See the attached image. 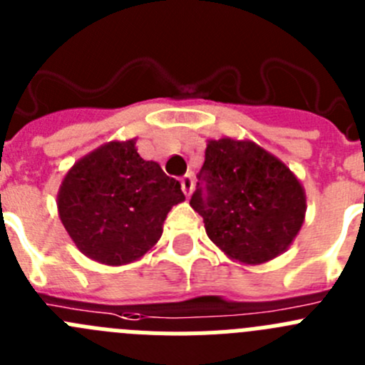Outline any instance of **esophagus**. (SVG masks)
I'll list each match as a JSON object with an SVG mask.
<instances>
[{"label":"esophagus","instance_id":"obj_1","mask_svg":"<svg viewBox=\"0 0 365 365\" xmlns=\"http://www.w3.org/2000/svg\"><path fill=\"white\" fill-rule=\"evenodd\" d=\"M180 188H182V192H185L186 197H190V193H192V190H193L192 173H186V175L180 177Z\"/></svg>","mask_w":365,"mask_h":365}]
</instances>
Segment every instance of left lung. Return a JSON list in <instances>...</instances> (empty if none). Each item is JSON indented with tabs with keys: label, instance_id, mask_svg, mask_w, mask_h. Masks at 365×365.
<instances>
[{
	"label": "left lung",
	"instance_id": "left-lung-1",
	"mask_svg": "<svg viewBox=\"0 0 365 365\" xmlns=\"http://www.w3.org/2000/svg\"><path fill=\"white\" fill-rule=\"evenodd\" d=\"M190 206L230 259L262 264L289 248L306 215L295 173L253 141H208Z\"/></svg>",
	"mask_w": 365,
	"mask_h": 365
}]
</instances>
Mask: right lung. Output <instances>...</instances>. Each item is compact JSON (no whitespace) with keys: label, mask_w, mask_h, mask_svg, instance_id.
I'll list each match as a JSON object with an SVG mask.
<instances>
[{"label":"right lung","mask_w":365,"mask_h":365,"mask_svg":"<svg viewBox=\"0 0 365 365\" xmlns=\"http://www.w3.org/2000/svg\"><path fill=\"white\" fill-rule=\"evenodd\" d=\"M182 200L179 180L143 159L135 139H130L106 143L68 170L58 193V212L79 252L121 266L155 246L166 215Z\"/></svg>","instance_id":"obj_1"}]
</instances>
